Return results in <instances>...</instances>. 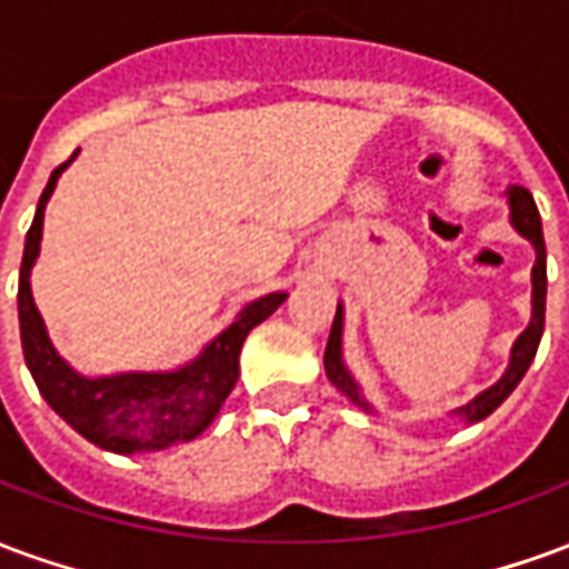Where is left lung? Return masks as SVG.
Masks as SVG:
<instances>
[{
	"label": "left lung",
	"instance_id": "1",
	"mask_svg": "<svg viewBox=\"0 0 569 569\" xmlns=\"http://www.w3.org/2000/svg\"><path fill=\"white\" fill-rule=\"evenodd\" d=\"M506 203H509V224H512L518 234L525 237L527 243L537 252V261H533V271H530V322L527 329L518 338H515L512 353H509V366L502 371V378L497 383H490L488 390H481L478 396H472L466 406L453 408L451 418H460L463 423H478L488 415H493L497 408L509 399L515 387L521 383L525 371L530 369V362L537 357L539 338H542V326H546V240H542V222H539V210L533 203V194L521 186L506 188ZM326 375L329 381L341 390V393L353 402L357 408H362L366 415H378L375 406H371L362 387L353 378V371L347 369L345 362V305L338 301V310H335L332 335H329V345H326Z\"/></svg>",
	"mask_w": 569,
	"mask_h": 569
}]
</instances>
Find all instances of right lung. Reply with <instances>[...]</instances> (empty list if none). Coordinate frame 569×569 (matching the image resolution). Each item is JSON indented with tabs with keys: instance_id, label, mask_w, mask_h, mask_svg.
Segmentation results:
<instances>
[{
	"instance_id": "right-lung-1",
	"label": "right lung",
	"mask_w": 569,
	"mask_h": 569,
	"mask_svg": "<svg viewBox=\"0 0 569 569\" xmlns=\"http://www.w3.org/2000/svg\"><path fill=\"white\" fill-rule=\"evenodd\" d=\"M76 154L51 173L36 207V219L27 231L18 286L20 345H23L27 369L44 402L79 436L103 451L149 453L198 439L216 420L228 393L234 390L240 347L247 335L283 305L286 292H271L243 305L234 322L179 369L116 371V375H84L72 369L51 345L42 313L32 301L30 273L42 249L44 207L54 194L57 179L76 161Z\"/></svg>"
}]
</instances>
